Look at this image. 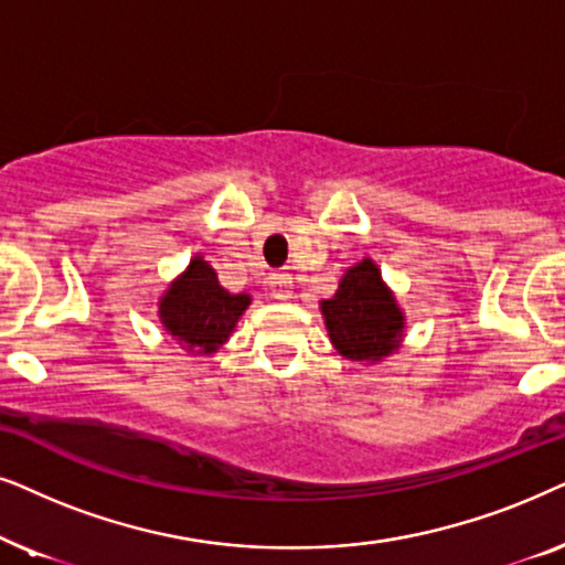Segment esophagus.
Returning <instances> with one entry per match:
<instances>
[{
  "label": "esophagus",
  "instance_id": "1",
  "mask_svg": "<svg viewBox=\"0 0 565 565\" xmlns=\"http://www.w3.org/2000/svg\"><path fill=\"white\" fill-rule=\"evenodd\" d=\"M291 291H295V278L287 270H278V274L270 276V297L274 299H291Z\"/></svg>",
  "mask_w": 565,
  "mask_h": 565
}]
</instances>
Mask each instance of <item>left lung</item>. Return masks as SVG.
Here are the masks:
<instances>
[{"label": "left lung", "instance_id": "1", "mask_svg": "<svg viewBox=\"0 0 565 565\" xmlns=\"http://www.w3.org/2000/svg\"><path fill=\"white\" fill-rule=\"evenodd\" d=\"M320 310L330 343L351 361H382L403 341L405 315L370 258L345 270L338 291L322 299Z\"/></svg>", "mask_w": 565, "mask_h": 565}]
</instances>
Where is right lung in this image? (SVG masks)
<instances>
[{
	"label": "right lung",
	"mask_w": 565,
	"mask_h": 565,
	"mask_svg": "<svg viewBox=\"0 0 565 565\" xmlns=\"http://www.w3.org/2000/svg\"><path fill=\"white\" fill-rule=\"evenodd\" d=\"M250 295H230L216 270L195 255L160 299V322L191 353H214L230 341Z\"/></svg>",
	"instance_id": "add662e5"
}]
</instances>
